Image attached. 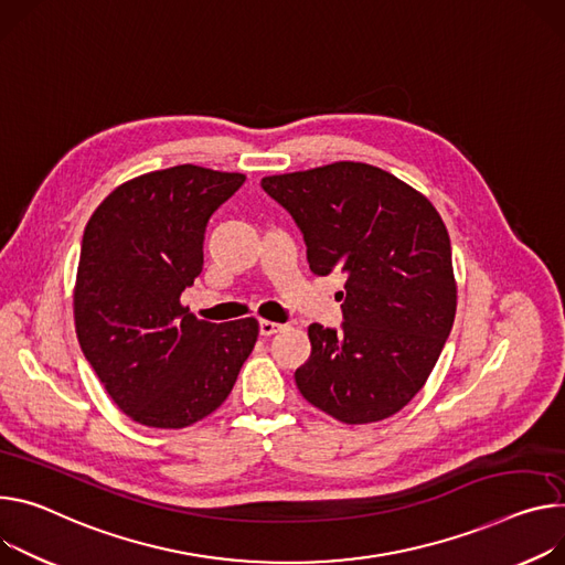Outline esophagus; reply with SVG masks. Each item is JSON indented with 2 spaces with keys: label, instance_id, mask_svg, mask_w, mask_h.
I'll use <instances>...</instances> for the list:
<instances>
[{
  "label": "esophagus",
  "instance_id": "34e87169",
  "mask_svg": "<svg viewBox=\"0 0 565 565\" xmlns=\"http://www.w3.org/2000/svg\"><path fill=\"white\" fill-rule=\"evenodd\" d=\"M284 327L281 324H277V322H270V320H259V333L264 335V338H268V335H275V333H279Z\"/></svg>",
  "mask_w": 565,
  "mask_h": 565
}]
</instances>
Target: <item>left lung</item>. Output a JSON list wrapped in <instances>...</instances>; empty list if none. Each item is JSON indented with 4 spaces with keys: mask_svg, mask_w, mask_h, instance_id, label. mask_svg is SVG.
Wrapping results in <instances>:
<instances>
[{
    "mask_svg": "<svg viewBox=\"0 0 565 565\" xmlns=\"http://www.w3.org/2000/svg\"><path fill=\"white\" fill-rule=\"evenodd\" d=\"M262 186L297 223L311 270L347 277L340 329L309 327L299 392L344 424L396 415L428 381L455 320L439 214L413 186L361 162L270 175Z\"/></svg>",
    "mask_w": 565,
    "mask_h": 565,
    "instance_id": "8db88e82",
    "label": "left lung"
}]
</instances>
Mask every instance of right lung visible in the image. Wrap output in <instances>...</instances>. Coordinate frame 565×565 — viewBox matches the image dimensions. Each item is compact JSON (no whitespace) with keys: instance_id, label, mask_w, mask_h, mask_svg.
Listing matches in <instances>:
<instances>
[{"instance_id":"1","label":"right lung","mask_w":565,"mask_h":565,"mask_svg":"<svg viewBox=\"0 0 565 565\" xmlns=\"http://www.w3.org/2000/svg\"><path fill=\"white\" fill-rule=\"evenodd\" d=\"M243 173L193 164L117 186L92 214L74 290L76 335L113 401L148 428H184L230 396L254 318L214 324L180 303L202 273L204 232Z\"/></svg>"}]
</instances>
